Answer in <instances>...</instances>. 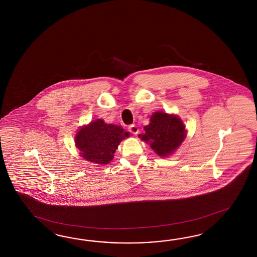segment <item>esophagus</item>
Returning a JSON list of instances; mask_svg holds the SVG:
<instances>
[{"label": "esophagus", "instance_id": "obj_1", "mask_svg": "<svg viewBox=\"0 0 257 257\" xmlns=\"http://www.w3.org/2000/svg\"><path fill=\"white\" fill-rule=\"evenodd\" d=\"M128 130H129V132L131 133L132 135H135V136H137L139 132V129L138 128V126L135 124L130 125L129 128H128Z\"/></svg>", "mask_w": 257, "mask_h": 257}]
</instances>
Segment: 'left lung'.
<instances>
[{
  "label": "left lung",
  "instance_id": "left-lung-1",
  "mask_svg": "<svg viewBox=\"0 0 257 257\" xmlns=\"http://www.w3.org/2000/svg\"><path fill=\"white\" fill-rule=\"evenodd\" d=\"M144 131L143 135H139V138L149 143L161 157L173 153L186 137L185 125L181 118L163 111L153 113Z\"/></svg>",
  "mask_w": 257,
  "mask_h": 257
}]
</instances>
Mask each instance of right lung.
Instances as JSON below:
<instances>
[{
    "mask_svg": "<svg viewBox=\"0 0 257 257\" xmlns=\"http://www.w3.org/2000/svg\"><path fill=\"white\" fill-rule=\"evenodd\" d=\"M129 137V133L118 125L107 124L98 118L79 129L75 139L80 156L86 161L98 165H107L114 157L121 140Z\"/></svg>",
    "mask_w": 257,
    "mask_h": 257,
    "instance_id": "add662e5",
    "label": "right lung"
}]
</instances>
